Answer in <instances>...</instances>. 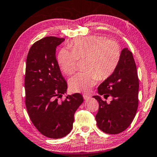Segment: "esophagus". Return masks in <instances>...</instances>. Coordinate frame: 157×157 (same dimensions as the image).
Returning <instances> with one entry per match:
<instances>
[{"label": "esophagus", "mask_w": 157, "mask_h": 157, "mask_svg": "<svg viewBox=\"0 0 157 157\" xmlns=\"http://www.w3.org/2000/svg\"><path fill=\"white\" fill-rule=\"evenodd\" d=\"M83 98L84 99H89L90 98V95H88V94H83Z\"/></svg>", "instance_id": "34e87169"}]
</instances>
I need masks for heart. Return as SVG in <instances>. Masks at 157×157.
<instances>
[{
  "label": "heart",
  "mask_w": 157,
  "mask_h": 157,
  "mask_svg": "<svg viewBox=\"0 0 157 157\" xmlns=\"http://www.w3.org/2000/svg\"><path fill=\"white\" fill-rule=\"evenodd\" d=\"M70 49H62L57 61L62 71L67 75L74 73L78 59H84L85 69L70 78L69 87L72 91L87 93L98 80L108 78L115 71L121 56L117 42L106 40L102 36L92 35L74 40Z\"/></svg>",
  "instance_id": "obj_1"
}]
</instances>
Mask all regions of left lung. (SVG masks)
Wrapping results in <instances>:
<instances>
[{"label": "left lung", "instance_id": "obj_1", "mask_svg": "<svg viewBox=\"0 0 157 157\" xmlns=\"http://www.w3.org/2000/svg\"><path fill=\"white\" fill-rule=\"evenodd\" d=\"M139 79L137 67L132 53L128 48L121 51L119 63L110 77L98 88V112L95 120L98 128L107 134L115 135L122 132L130 125L138 108ZM110 96V104L101 100L100 96Z\"/></svg>", "mask_w": 157, "mask_h": 157}]
</instances>
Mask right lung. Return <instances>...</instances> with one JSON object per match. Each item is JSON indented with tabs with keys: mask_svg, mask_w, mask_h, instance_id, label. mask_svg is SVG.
<instances>
[{
	"mask_svg": "<svg viewBox=\"0 0 157 157\" xmlns=\"http://www.w3.org/2000/svg\"><path fill=\"white\" fill-rule=\"evenodd\" d=\"M63 38L46 37L34 43L26 60L25 105L32 122L52 139L67 135L73 128L74 113L83 102L80 94L67 95V83L56 59V48Z\"/></svg>",
	"mask_w": 157,
	"mask_h": 157,
	"instance_id": "right-lung-1",
	"label": "right lung"
}]
</instances>
